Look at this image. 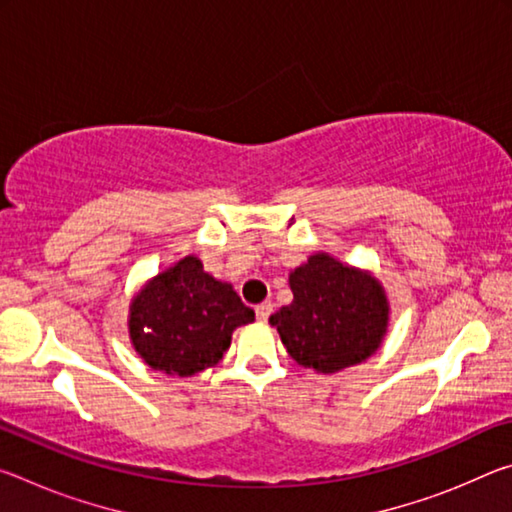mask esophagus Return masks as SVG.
Listing matches in <instances>:
<instances>
[{"label":"esophagus","mask_w":512,"mask_h":512,"mask_svg":"<svg viewBox=\"0 0 512 512\" xmlns=\"http://www.w3.org/2000/svg\"><path fill=\"white\" fill-rule=\"evenodd\" d=\"M271 311H273L271 302H262V305H257V307H255V314H257L259 323H266L268 316H271Z\"/></svg>","instance_id":"34e87169"}]
</instances>
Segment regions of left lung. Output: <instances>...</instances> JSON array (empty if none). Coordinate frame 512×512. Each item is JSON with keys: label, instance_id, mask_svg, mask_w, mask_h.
<instances>
[{"label": "left lung", "instance_id": "obj_1", "mask_svg": "<svg viewBox=\"0 0 512 512\" xmlns=\"http://www.w3.org/2000/svg\"><path fill=\"white\" fill-rule=\"evenodd\" d=\"M289 287L293 302L275 311L268 323L298 366L334 375L381 348L391 305L370 271L314 253L289 273Z\"/></svg>", "mask_w": 512, "mask_h": 512}]
</instances>
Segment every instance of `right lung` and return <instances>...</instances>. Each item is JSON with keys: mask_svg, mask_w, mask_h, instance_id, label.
I'll return each mask as SVG.
<instances>
[{"mask_svg": "<svg viewBox=\"0 0 512 512\" xmlns=\"http://www.w3.org/2000/svg\"><path fill=\"white\" fill-rule=\"evenodd\" d=\"M255 320L232 284L203 271L196 255L164 268L135 293L128 336L146 366L164 375L192 377L216 366L232 332Z\"/></svg>", "mask_w": 512, "mask_h": 512, "instance_id": "add662e5", "label": "right lung"}]
</instances>
